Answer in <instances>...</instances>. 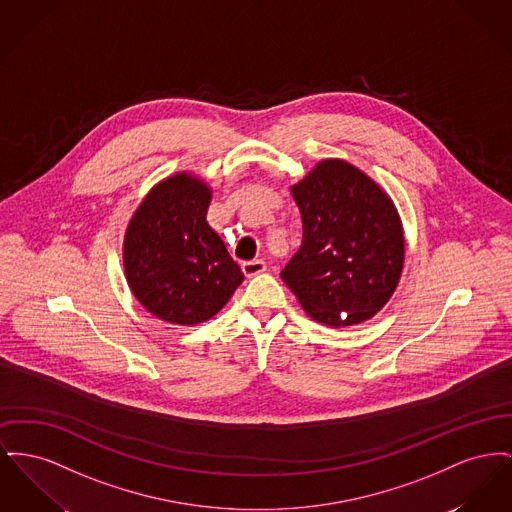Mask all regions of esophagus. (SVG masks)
<instances>
[{"mask_svg":"<svg viewBox=\"0 0 512 512\" xmlns=\"http://www.w3.org/2000/svg\"><path fill=\"white\" fill-rule=\"evenodd\" d=\"M241 271L245 276H257V274H261V272L267 271V263L265 261H261V259H253V261H245L243 265H241Z\"/></svg>","mask_w":512,"mask_h":512,"instance_id":"34e87169","label":"esophagus"}]
</instances>
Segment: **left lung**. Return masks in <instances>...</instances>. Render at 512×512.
<instances>
[{"label":"left lung","mask_w":512,"mask_h":512,"mask_svg":"<svg viewBox=\"0 0 512 512\" xmlns=\"http://www.w3.org/2000/svg\"><path fill=\"white\" fill-rule=\"evenodd\" d=\"M290 193L303 240L282 280L321 325L371 319L391 300L404 267V228L389 193L342 158L317 162Z\"/></svg>","instance_id":"8db88e82"}]
</instances>
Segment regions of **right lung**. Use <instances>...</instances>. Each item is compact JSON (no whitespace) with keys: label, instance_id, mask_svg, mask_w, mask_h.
Returning <instances> with one entry per match:
<instances>
[{"label":"right lung","instance_id":"add662e5","mask_svg":"<svg viewBox=\"0 0 512 512\" xmlns=\"http://www.w3.org/2000/svg\"><path fill=\"white\" fill-rule=\"evenodd\" d=\"M212 189L178 172L158 181L123 236L127 284L149 313L180 327L212 319L243 280L238 263L207 222Z\"/></svg>","mask_w":512,"mask_h":512}]
</instances>
